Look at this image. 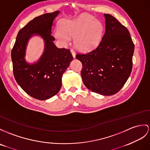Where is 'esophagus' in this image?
<instances>
[{
  "label": "esophagus",
  "mask_w": 150,
  "mask_h": 150,
  "mask_svg": "<svg viewBox=\"0 0 150 150\" xmlns=\"http://www.w3.org/2000/svg\"><path fill=\"white\" fill-rule=\"evenodd\" d=\"M71 53H72V55L73 58H76V53H75L74 51L71 49Z\"/></svg>",
  "instance_id": "esophagus-1"
}]
</instances>
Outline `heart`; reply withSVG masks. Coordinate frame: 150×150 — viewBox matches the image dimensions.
Segmentation results:
<instances>
[{
  "label": "heart",
  "mask_w": 150,
  "mask_h": 150,
  "mask_svg": "<svg viewBox=\"0 0 150 150\" xmlns=\"http://www.w3.org/2000/svg\"><path fill=\"white\" fill-rule=\"evenodd\" d=\"M103 25L100 21L87 14H81L75 19H64L54 31V35L63 45L74 38L76 49L87 52L100 43L103 35Z\"/></svg>",
  "instance_id": "obj_1"
}]
</instances>
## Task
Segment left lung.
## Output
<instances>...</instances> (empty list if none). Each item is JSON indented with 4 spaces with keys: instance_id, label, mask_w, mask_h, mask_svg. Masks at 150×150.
<instances>
[{
    "instance_id": "left-lung-1",
    "label": "left lung",
    "mask_w": 150,
    "mask_h": 150,
    "mask_svg": "<svg viewBox=\"0 0 150 150\" xmlns=\"http://www.w3.org/2000/svg\"><path fill=\"white\" fill-rule=\"evenodd\" d=\"M105 30L99 45L87 54H77L88 89L102 96L119 92L132 69L134 45L127 28L111 14H104Z\"/></svg>"
}]
</instances>
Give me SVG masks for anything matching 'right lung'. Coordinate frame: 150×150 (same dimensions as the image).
<instances>
[{"label": "right lung", "instance_id": "1", "mask_svg": "<svg viewBox=\"0 0 150 150\" xmlns=\"http://www.w3.org/2000/svg\"><path fill=\"white\" fill-rule=\"evenodd\" d=\"M60 11L35 18L18 33L11 51L13 74L20 86L29 96L45 100L55 96L62 86L63 74L73 60L69 50L54 45L52 28ZM39 36L44 42V50L39 59L33 63L25 56L29 40Z\"/></svg>", "mask_w": 150, "mask_h": 150}]
</instances>
